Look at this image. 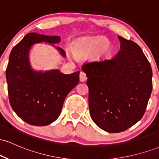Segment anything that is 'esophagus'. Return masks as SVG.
<instances>
[{
  "instance_id": "esophagus-1",
  "label": "esophagus",
  "mask_w": 159,
  "mask_h": 159,
  "mask_svg": "<svg viewBox=\"0 0 159 159\" xmlns=\"http://www.w3.org/2000/svg\"><path fill=\"white\" fill-rule=\"evenodd\" d=\"M79 78H80V81L81 82H84L87 80V75L84 72H80V75H79Z\"/></svg>"
}]
</instances>
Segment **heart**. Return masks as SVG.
Segmentation results:
<instances>
[{"label": "heart", "instance_id": "b5f03b06", "mask_svg": "<svg viewBox=\"0 0 159 159\" xmlns=\"http://www.w3.org/2000/svg\"><path fill=\"white\" fill-rule=\"evenodd\" d=\"M111 50V43L105 38H96L87 41L78 43L75 46L73 52L78 58L87 57L90 56L96 51L95 55L97 58H102L107 56Z\"/></svg>", "mask_w": 159, "mask_h": 159}]
</instances>
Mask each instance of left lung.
I'll list each match as a JSON object with an SVG mask.
<instances>
[{
	"label": "left lung",
	"mask_w": 159,
	"mask_h": 159,
	"mask_svg": "<svg viewBox=\"0 0 159 159\" xmlns=\"http://www.w3.org/2000/svg\"><path fill=\"white\" fill-rule=\"evenodd\" d=\"M113 59L85 63L92 120L111 133L126 130L143 117L152 90V71L140 47L118 36Z\"/></svg>",
	"instance_id": "obj_1"
}]
</instances>
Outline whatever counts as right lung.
<instances>
[{
	"label": "right lung",
	"mask_w": 159,
	"mask_h": 159,
	"mask_svg": "<svg viewBox=\"0 0 159 159\" xmlns=\"http://www.w3.org/2000/svg\"><path fill=\"white\" fill-rule=\"evenodd\" d=\"M58 36L30 33L11 51L6 70L9 101L12 110L27 123L44 126L61 114L63 102L79 82V72L65 75L58 69L37 72L32 69L29 52L34 44L48 43L54 46ZM61 55L63 49L57 47Z\"/></svg>",
	"instance_id": "add662e5"
}]
</instances>
